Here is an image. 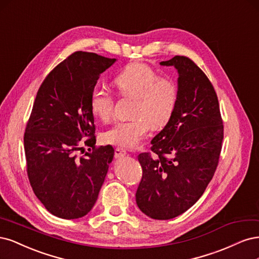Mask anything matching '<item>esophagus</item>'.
Segmentation results:
<instances>
[{"mask_svg": "<svg viewBox=\"0 0 259 259\" xmlns=\"http://www.w3.org/2000/svg\"><path fill=\"white\" fill-rule=\"evenodd\" d=\"M126 154H127V152H126V149H124V148H121V147H116L115 148V156L117 158H121L123 156H126Z\"/></svg>", "mask_w": 259, "mask_h": 259, "instance_id": "esophagus-1", "label": "esophagus"}]
</instances>
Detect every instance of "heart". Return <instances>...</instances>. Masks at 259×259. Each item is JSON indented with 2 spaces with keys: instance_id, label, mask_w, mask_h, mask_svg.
<instances>
[{
  "instance_id": "heart-1",
  "label": "heart",
  "mask_w": 259,
  "mask_h": 259,
  "mask_svg": "<svg viewBox=\"0 0 259 259\" xmlns=\"http://www.w3.org/2000/svg\"><path fill=\"white\" fill-rule=\"evenodd\" d=\"M113 84L122 99L133 100L129 121L117 122L104 132L105 142L126 148L138 146L149 129L161 130L170 122L179 101V87L170 78L161 77L152 66L135 62L120 71ZM91 112L104 122L112 120L115 98L98 87L90 94Z\"/></svg>"
}]
</instances>
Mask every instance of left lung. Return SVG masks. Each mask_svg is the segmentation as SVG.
I'll list each match as a JSON object with an SVG mask.
<instances>
[{"label": "left lung", "instance_id": "8db88e82", "mask_svg": "<svg viewBox=\"0 0 259 259\" xmlns=\"http://www.w3.org/2000/svg\"><path fill=\"white\" fill-rule=\"evenodd\" d=\"M160 64L179 72V101L170 122L152 140V153L138 156L136 201L151 219L171 220L193 206L213 179L224 124L212 82L190 58L175 56Z\"/></svg>", "mask_w": 259, "mask_h": 259}]
</instances>
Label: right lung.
<instances>
[{"label":"right lung","instance_id":"add662e5","mask_svg":"<svg viewBox=\"0 0 259 259\" xmlns=\"http://www.w3.org/2000/svg\"><path fill=\"white\" fill-rule=\"evenodd\" d=\"M115 61L73 53L45 77L33 103L23 137L28 178L47 211L60 219L90 212L113 160L111 145L96 146L90 94ZM84 146L93 149L85 152Z\"/></svg>","mask_w":259,"mask_h":259}]
</instances>
